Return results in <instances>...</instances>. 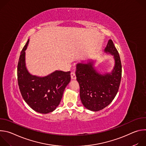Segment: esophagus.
Instances as JSON below:
<instances>
[{
	"instance_id": "obj_1",
	"label": "esophagus",
	"mask_w": 146,
	"mask_h": 146,
	"mask_svg": "<svg viewBox=\"0 0 146 146\" xmlns=\"http://www.w3.org/2000/svg\"><path fill=\"white\" fill-rule=\"evenodd\" d=\"M70 76H71L72 79H73V80L76 79V74L74 72H72L70 74Z\"/></svg>"
}]
</instances>
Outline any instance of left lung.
<instances>
[{
  "label": "left lung",
  "instance_id": "1",
  "mask_svg": "<svg viewBox=\"0 0 146 146\" xmlns=\"http://www.w3.org/2000/svg\"><path fill=\"white\" fill-rule=\"evenodd\" d=\"M105 52L114 56L115 64L110 73H98L93 60L76 65V76L80 86L81 101L86 108L94 111L102 110L111 103L118 92L121 79L120 57L111 39Z\"/></svg>",
  "mask_w": 146,
  "mask_h": 146
}]
</instances>
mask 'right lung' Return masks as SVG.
<instances>
[{"mask_svg": "<svg viewBox=\"0 0 146 146\" xmlns=\"http://www.w3.org/2000/svg\"><path fill=\"white\" fill-rule=\"evenodd\" d=\"M29 41L28 39L18 60V86L23 99L33 110L47 114L55 110L59 105L64 91L70 81V72L55 70L44 77L29 73L25 64V50Z\"/></svg>", "mask_w": 146, "mask_h": 146, "instance_id": "add662e5", "label": "right lung"}]
</instances>
